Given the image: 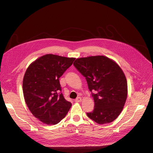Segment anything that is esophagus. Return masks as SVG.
<instances>
[{
    "label": "esophagus",
    "mask_w": 153,
    "mask_h": 153,
    "mask_svg": "<svg viewBox=\"0 0 153 153\" xmlns=\"http://www.w3.org/2000/svg\"><path fill=\"white\" fill-rule=\"evenodd\" d=\"M75 102H77V103L80 102V101H82V98H80V97H78V98H76L75 99Z\"/></svg>",
    "instance_id": "obj_1"
}]
</instances>
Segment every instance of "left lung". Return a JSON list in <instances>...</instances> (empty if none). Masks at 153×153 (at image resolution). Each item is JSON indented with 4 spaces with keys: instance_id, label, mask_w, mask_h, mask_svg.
<instances>
[{
    "instance_id": "left-lung-1",
    "label": "left lung",
    "mask_w": 153,
    "mask_h": 153,
    "mask_svg": "<svg viewBox=\"0 0 153 153\" xmlns=\"http://www.w3.org/2000/svg\"><path fill=\"white\" fill-rule=\"evenodd\" d=\"M73 65L85 78L94 101V108L87 116L100 124L114 121L128 95L126 78L121 68L103 55L76 59Z\"/></svg>"
}]
</instances>
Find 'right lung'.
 Wrapping results in <instances>:
<instances>
[{
	"label": "right lung",
	"mask_w": 153,
	"mask_h": 153,
	"mask_svg": "<svg viewBox=\"0 0 153 153\" xmlns=\"http://www.w3.org/2000/svg\"><path fill=\"white\" fill-rule=\"evenodd\" d=\"M75 58L47 54L36 59L27 69L23 80L25 103L34 116L48 125L65 117L71 103L61 93L59 78Z\"/></svg>",
	"instance_id": "1"
}]
</instances>
